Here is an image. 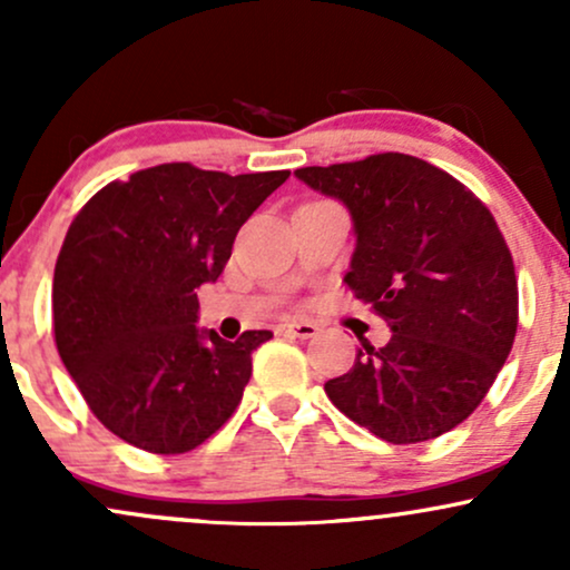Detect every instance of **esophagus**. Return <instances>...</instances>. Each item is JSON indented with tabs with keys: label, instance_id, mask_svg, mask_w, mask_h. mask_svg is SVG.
<instances>
[{
	"label": "esophagus",
	"instance_id": "esophagus-1",
	"mask_svg": "<svg viewBox=\"0 0 570 570\" xmlns=\"http://www.w3.org/2000/svg\"><path fill=\"white\" fill-rule=\"evenodd\" d=\"M281 330L289 332V335H294V337H303V340L318 335V324L307 322V318H299V322H286V324H281Z\"/></svg>",
	"mask_w": 570,
	"mask_h": 570
}]
</instances>
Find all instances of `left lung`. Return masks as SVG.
Masks as SVG:
<instances>
[{"instance_id": "8db88e82", "label": "left lung", "mask_w": 570, "mask_h": 570, "mask_svg": "<svg viewBox=\"0 0 570 570\" xmlns=\"http://www.w3.org/2000/svg\"><path fill=\"white\" fill-rule=\"evenodd\" d=\"M348 208L345 284L391 326L324 383L332 404L385 442L434 440L466 421L517 332V276L493 214L442 168L402 153L294 171Z\"/></svg>"}]
</instances>
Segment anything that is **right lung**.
Here are the masks:
<instances>
[{
    "label": "right lung",
    "instance_id": "add662e5",
    "mask_svg": "<svg viewBox=\"0 0 570 570\" xmlns=\"http://www.w3.org/2000/svg\"><path fill=\"white\" fill-rule=\"evenodd\" d=\"M289 171L222 174L163 163L82 206L53 276L63 367L94 415L134 448L187 453L225 426L252 377V351L198 330V286L214 284L240 225Z\"/></svg>",
    "mask_w": 570,
    "mask_h": 570
}]
</instances>
